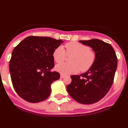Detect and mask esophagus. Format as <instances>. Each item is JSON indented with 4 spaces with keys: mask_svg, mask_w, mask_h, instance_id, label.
Masks as SVG:
<instances>
[{
    "mask_svg": "<svg viewBox=\"0 0 128 128\" xmlns=\"http://www.w3.org/2000/svg\"><path fill=\"white\" fill-rule=\"evenodd\" d=\"M65 75H64V74H60V78H64V77H65Z\"/></svg>",
    "mask_w": 128,
    "mask_h": 128,
    "instance_id": "esophagus-1",
    "label": "esophagus"
}]
</instances>
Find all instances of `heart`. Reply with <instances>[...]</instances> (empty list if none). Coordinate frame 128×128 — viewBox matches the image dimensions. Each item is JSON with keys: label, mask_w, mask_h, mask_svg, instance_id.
Instances as JSON below:
<instances>
[{"label": "heart", "mask_w": 128, "mask_h": 128, "mask_svg": "<svg viewBox=\"0 0 128 128\" xmlns=\"http://www.w3.org/2000/svg\"><path fill=\"white\" fill-rule=\"evenodd\" d=\"M67 54L72 56L70 58L71 63L57 64L56 70L64 75L71 74L82 71H86L92 66L95 60V54L87 45L76 42H71L65 45ZM66 51L62 46H58L54 50L53 58L55 62L59 63L66 58Z\"/></svg>", "instance_id": "b5f03b06"}]
</instances>
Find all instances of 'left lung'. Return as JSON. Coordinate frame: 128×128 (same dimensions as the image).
<instances>
[{
	"label": "left lung",
	"mask_w": 128,
	"mask_h": 128,
	"mask_svg": "<svg viewBox=\"0 0 128 128\" xmlns=\"http://www.w3.org/2000/svg\"><path fill=\"white\" fill-rule=\"evenodd\" d=\"M91 47L95 54L92 66L84 73L71 76L67 91L76 102L92 104L102 98L110 88L118 66L115 51L110 44L98 39L80 40Z\"/></svg>",
	"instance_id": "obj_1"
}]
</instances>
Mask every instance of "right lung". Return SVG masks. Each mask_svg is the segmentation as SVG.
<instances>
[{
	"mask_svg": "<svg viewBox=\"0 0 128 128\" xmlns=\"http://www.w3.org/2000/svg\"><path fill=\"white\" fill-rule=\"evenodd\" d=\"M64 42L50 37H26L14 48L9 62V71L15 91L32 103L48 97L51 84L60 78L54 67V50Z\"/></svg>",
	"mask_w": 128,
	"mask_h": 128,
	"instance_id": "right-lung-1",
	"label": "right lung"
}]
</instances>
